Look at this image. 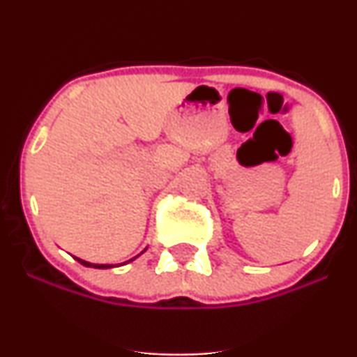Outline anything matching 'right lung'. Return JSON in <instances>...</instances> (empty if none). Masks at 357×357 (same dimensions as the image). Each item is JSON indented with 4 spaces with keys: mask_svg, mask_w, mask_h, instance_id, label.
Wrapping results in <instances>:
<instances>
[{
    "mask_svg": "<svg viewBox=\"0 0 357 357\" xmlns=\"http://www.w3.org/2000/svg\"><path fill=\"white\" fill-rule=\"evenodd\" d=\"M75 260L80 261V264L85 265V267H93V268H110V267H112V265H96V264H89V261L80 260V258H77V257H75ZM129 261H132V260H129Z\"/></svg>",
    "mask_w": 357,
    "mask_h": 357,
    "instance_id": "add662e5",
    "label": "right lung"
}]
</instances>
